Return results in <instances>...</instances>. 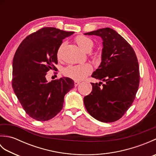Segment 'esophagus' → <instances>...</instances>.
Segmentation results:
<instances>
[{"label":"esophagus","instance_id":"esophagus-1","mask_svg":"<svg viewBox=\"0 0 156 156\" xmlns=\"http://www.w3.org/2000/svg\"><path fill=\"white\" fill-rule=\"evenodd\" d=\"M78 84H80V82L76 81V80L74 81V86H75V87H77Z\"/></svg>","mask_w":156,"mask_h":156}]
</instances>
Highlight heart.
Segmentation results:
<instances>
[{
    "label": "heart",
    "mask_w": 156,
    "mask_h": 156,
    "mask_svg": "<svg viewBox=\"0 0 156 156\" xmlns=\"http://www.w3.org/2000/svg\"><path fill=\"white\" fill-rule=\"evenodd\" d=\"M76 42L77 43L79 47L84 51H90L94 45L93 41L88 37L84 35L78 36L76 38ZM64 44H63L61 47L59 48L58 55H60L61 49L64 46ZM92 68L90 65L88 64H80V65H71L68 66L64 69V74L67 76L68 77L74 80H82L87 76L90 74L92 72Z\"/></svg>",
    "instance_id": "1"
}]
</instances>
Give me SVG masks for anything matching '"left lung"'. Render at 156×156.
Here are the masks:
<instances>
[{"label":"left lung","instance_id":"1","mask_svg":"<svg viewBox=\"0 0 156 156\" xmlns=\"http://www.w3.org/2000/svg\"><path fill=\"white\" fill-rule=\"evenodd\" d=\"M102 40L101 62L92 77L105 82L91 83L92 90L84 98L85 108L92 117L104 122L119 120L131 107L139 84L137 56L128 42L109 27L86 33Z\"/></svg>","mask_w":156,"mask_h":156}]
</instances>
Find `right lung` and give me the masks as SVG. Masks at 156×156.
I'll use <instances>...</instances> for the list:
<instances>
[{"mask_svg":"<svg viewBox=\"0 0 156 156\" xmlns=\"http://www.w3.org/2000/svg\"><path fill=\"white\" fill-rule=\"evenodd\" d=\"M74 32L44 27L28 35L16 49L12 61V86L27 114L39 121L54 117L63 107L64 96L74 87L64 77L48 82L45 76L58 64L62 40Z\"/></svg>","mask_w":156,"mask_h":156,"instance_id":"add662e5","label":"right lung"}]
</instances>
